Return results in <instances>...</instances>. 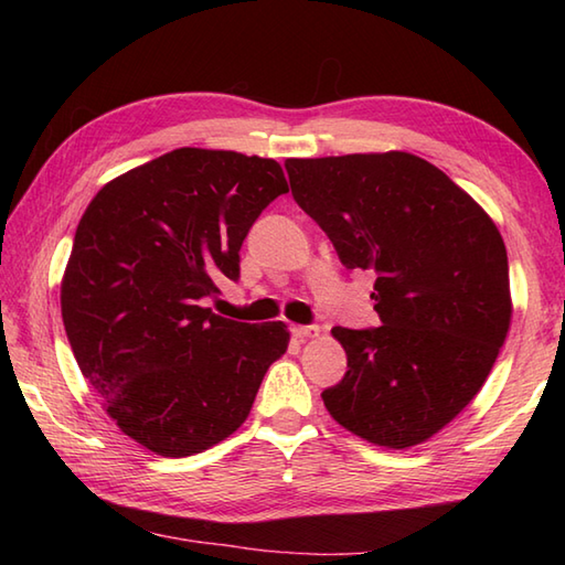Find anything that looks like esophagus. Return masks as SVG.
<instances>
[{"mask_svg": "<svg viewBox=\"0 0 565 565\" xmlns=\"http://www.w3.org/2000/svg\"><path fill=\"white\" fill-rule=\"evenodd\" d=\"M320 328L318 326H294L291 334L296 340H306V338H318Z\"/></svg>", "mask_w": 565, "mask_h": 565, "instance_id": "34e87169", "label": "esophagus"}]
</instances>
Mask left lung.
<instances>
[{"instance_id": "obj_1", "label": "left lung", "mask_w": 565, "mask_h": 565, "mask_svg": "<svg viewBox=\"0 0 565 565\" xmlns=\"http://www.w3.org/2000/svg\"><path fill=\"white\" fill-rule=\"evenodd\" d=\"M291 194L347 269H369L379 328H332L347 374L322 391L362 439L405 449L481 391L510 328L505 243L488 213L411 152L286 160Z\"/></svg>"}]
</instances>
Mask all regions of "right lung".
<instances>
[{
  "label": "right lung",
  "mask_w": 565,
  "mask_h": 565,
  "mask_svg": "<svg viewBox=\"0 0 565 565\" xmlns=\"http://www.w3.org/2000/svg\"><path fill=\"white\" fill-rule=\"evenodd\" d=\"M286 191L279 162L179 148L84 211L60 291L65 332L106 413L150 451L179 459L233 435L286 352L284 322L201 306L239 279L243 239Z\"/></svg>",
  "instance_id": "1"
}]
</instances>
